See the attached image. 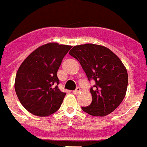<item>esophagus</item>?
I'll return each instance as SVG.
<instances>
[{
    "label": "esophagus",
    "instance_id": "obj_1",
    "mask_svg": "<svg viewBox=\"0 0 147 147\" xmlns=\"http://www.w3.org/2000/svg\"><path fill=\"white\" fill-rule=\"evenodd\" d=\"M80 92H81V88H77L74 91H73V93L76 95V94H78Z\"/></svg>",
    "mask_w": 147,
    "mask_h": 147
}]
</instances>
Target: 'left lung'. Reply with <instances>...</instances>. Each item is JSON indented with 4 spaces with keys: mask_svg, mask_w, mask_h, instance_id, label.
<instances>
[{
    "mask_svg": "<svg viewBox=\"0 0 147 147\" xmlns=\"http://www.w3.org/2000/svg\"><path fill=\"white\" fill-rule=\"evenodd\" d=\"M69 54L80 63L88 79L96 83L90 88L92 103L82 110L97 117L116 110L125 98L128 81L121 59L107 48L94 44L74 46Z\"/></svg>",
    "mask_w": 147,
    "mask_h": 147,
    "instance_id": "obj_1",
    "label": "left lung"
}]
</instances>
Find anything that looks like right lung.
Wrapping results in <instances>:
<instances>
[{
	"label": "right lung",
	"instance_id": "1",
	"mask_svg": "<svg viewBox=\"0 0 147 147\" xmlns=\"http://www.w3.org/2000/svg\"><path fill=\"white\" fill-rule=\"evenodd\" d=\"M71 46L49 43L34 50L17 71L15 90L21 104L34 115L56 112L66 96L59 88L57 71Z\"/></svg>",
	"mask_w": 147,
	"mask_h": 147
}]
</instances>
